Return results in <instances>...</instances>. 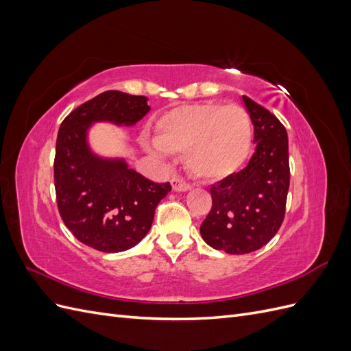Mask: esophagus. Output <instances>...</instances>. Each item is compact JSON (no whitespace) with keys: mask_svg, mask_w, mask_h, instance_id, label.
I'll return each mask as SVG.
<instances>
[{"mask_svg":"<svg viewBox=\"0 0 351 351\" xmlns=\"http://www.w3.org/2000/svg\"><path fill=\"white\" fill-rule=\"evenodd\" d=\"M171 186H173V190H176V192H187V190L192 189V184L186 183L184 180L178 178V177L171 178Z\"/></svg>","mask_w":351,"mask_h":351,"instance_id":"1","label":"esophagus"}]
</instances>
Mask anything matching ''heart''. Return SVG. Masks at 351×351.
Returning <instances> with one entry per match:
<instances>
[{
  "mask_svg": "<svg viewBox=\"0 0 351 351\" xmlns=\"http://www.w3.org/2000/svg\"><path fill=\"white\" fill-rule=\"evenodd\" d=\"M155 145L184 152L189 171L206 182L237 174L250 156L253 130L247 111L237 104H193L168 111L156 124Z\"/></svg>",
  "mask_w": 351,
  "mask_h": 351,
  "instance_id": "heart-1",
  "label": "heart"
}]
</instances>
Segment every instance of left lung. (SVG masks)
I'll list each match as a JSON object with an SVG mask.
<instances>
[{"instance_id":"left-lung-1","label":"left lung","mask_w":351,"mask_h":351,"mask_svg":"<svg viewBox=\"0 0 351 351\" xmlns=\"http://www.w3.org/2000/svg\"><path fill=\"white\" fill-rule=\"evenodd\" d=\"M254 125L256 149L249 164L210 187L212 208L200 226L210 247L244 254L265 246L280 230L290 186L289 137L281 121L243 97Z\"/></svg>"}]
</instances>
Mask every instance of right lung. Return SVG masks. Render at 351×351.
I'll return each mask as SVG.
<instances>
[{"label": "right lung", "instance_id": "add662e5", "mask_svg": "<svg viewBox=\"0 0 351 351\" xmlns=\"http://www.w3.org/2000/svg\"><path fill=\"white\" fill-rule=\"evenodd\" d=\"M146 97L107 90L82 104L61 123L54 159L60 215L74 237L105 253L136 246L151 230L155 209L171 190L129 168L124 159H105L88 145L92 123L133 125L149 112Z\"/></svg>", "mask_w": 351, "mask_h": 351}]
</instances>
